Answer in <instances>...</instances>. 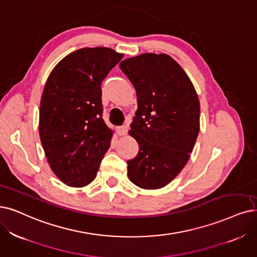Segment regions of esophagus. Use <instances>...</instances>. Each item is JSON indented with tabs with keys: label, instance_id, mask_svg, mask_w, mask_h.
Instances as JSON below:
<instances>
[{
	"label": "esophagus",
	"instance_id": "1",
	"mask_svg": "<svg viewBox=\"0 0 257 257\" xmlns=\"http://www.w3.org/2000/svg\"><path fill=\"white\" fill-rule=\"evenodd\" d=\"M117 132H118V134H119L120 136H124V135L127 134L128 127H127V125H121V126H119V127L117 128Z\"/></svg>",
	"mask_w": 257,
	"mask_h": 257
}]
</instances>
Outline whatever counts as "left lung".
I'll use <instances>...</instances> for the list:
<instances>
[{
	"mask_svg": "<svg viewBox=\"0 0 257 257\" xmlns=\"http://www.w3.org/2000/svg\"><path fill=\"white\" fill-rule=\"evenodd\" d=\"M134 85L138 109L130 135L139 145L127 161L137 187L160 189L186 166L199 133L196 91L181 66L168 55L143 54L119 65Z\"/></svg>",
	"mask_w": 257,
	"mask_h": 257,
	"instance_id": "obj_1",
	"label": "left lung"
}]
</instances>
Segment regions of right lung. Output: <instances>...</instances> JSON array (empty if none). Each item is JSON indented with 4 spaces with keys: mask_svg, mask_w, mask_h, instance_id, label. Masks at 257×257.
<instances>
[{
    "mask_svg": "<svg viewBox=\"0 0 257 257\" xmlns=\"http://www.w3.org/2000/svg\"><path fill=\"white\" fill-rule=\"evenodd\" d=\"M122 57L106 47L82 48L61 60L46 81L40 138L51 170L69 187L93 181L110 147L101 83Z\"/></svg>",
    "mask_w": 257,
    "mask_h": 257,
    "instance_id": "add662e5",
    "label": "right lung"
}]
</instances>
